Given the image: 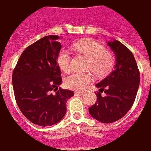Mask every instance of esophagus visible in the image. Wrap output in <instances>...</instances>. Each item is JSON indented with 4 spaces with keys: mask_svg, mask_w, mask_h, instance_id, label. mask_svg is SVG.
Instances as JSON below:
<instances>
[{
    "mask_svg": "<svg viewBox=\"0 0 151 151\" xmlns=\"http://www.w3.org/2000/svg\"><path fill=\"white\" fill-rule=\"evenodd\" d=\"M75 95H84V92L82 91H76L75 92Z\"/></svg>",
    "mask_w": 151,
    "mask_h": 151,
    "instance_id": "1",
    "label": "esophagus"
}]
</instances>
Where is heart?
<instances>
[{
  "mask_svg": "<svg viewBox=\"0 0 151 151\" xmlns=\"http://www.w3.org/2000/svg\"><path fill=\"white\" fill-rule=\"evenodd\" d=\"M73 49L85 55L88 58L86 69H91L96 75L107 74L113 67L114 56L104 49L101 43L92 40H85L73 45ZM57 64L63 71H69L71 68V54L66 48H62L57 55ZM93 74L90 71H73L66 76L65 84L70 89L79 90L93 81Z\"/></svg>",
  "mask_w": 151,
  "mask_h": 151,
  "instance_id": "b5f03b06",
  "label": "heart"
}]
</instances>
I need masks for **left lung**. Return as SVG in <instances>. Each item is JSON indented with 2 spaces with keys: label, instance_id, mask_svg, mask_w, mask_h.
I'll use <instances>...</instances> for the list:
<instances>
[{
  "label": "left lung",
  "instance_id": "obj_1",
  "mask_svg": "<svg viewBox=\"0 0 151 151\" xmlns=\"http://www.w3.org/2000/svg\"><path fill=\"white\" fill-rule=\"evenodd\" d=\"M108 45L116 55L112 72L96 84L97 101L89 108V112L102 123H113L124 116L132 108L139 87L140 73L133 53L118 40ZM105 95L102 96L101 93Z\"/></svg>",
  "mask_w": 151,
  "mask_h": 151
}]
</instances>
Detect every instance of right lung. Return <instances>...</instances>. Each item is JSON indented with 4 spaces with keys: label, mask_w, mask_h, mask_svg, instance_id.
<instances>
[{
    "label": "right lung",
    "mask_w": 151,
    "mask_h": 151,
    "mask_svg": "<svg viewBox=\"0 0 151 151\" xmlns=\"http://www.w3.org/2000/svg\"><path fill=\"white\" fill-rule=\"evenodd\" d=\"M57 35H48L28 46L15 66L12 82L22 113L40 126H52L62 120L66 102L74 92L59 86L62 78L57 64L61 45Z\"/></svg>",
    "instance_id": "right-lung-1"
}]
</instances>
